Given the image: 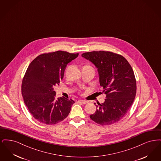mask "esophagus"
<instances>
[{
	"instance_id": "1",
	"label": "esophagus",
	"mask_w": 161,
	"mask_h": 161,
	"mask_svg": "<svg viewBox=\"0 0 161 161\" xmlns=\"http://www.w3.org/2000/svg\"><path fill=\"white\" fill-rule=\"evenodd\" d=\"M78 103H81V104H86L87 103V101H85V100H78Z\"/></svg>"
}]
</instances>
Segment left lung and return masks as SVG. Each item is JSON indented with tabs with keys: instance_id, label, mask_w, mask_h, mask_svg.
<instances>
[{
	"instance_id": "8db88e82",
	"label": "left lung",
	"mask_w": 161,
	"mask_h": 161,
	"mask_svg": "<svg viewBox=\"0 0 161 161\" xmlns=\"http://www.w3.org/2000/svg\"><path fill=\"white\" fill-rule=\"evenodd\" d=\"M81 56L98 69L100 86L106 95L104 102L96 105L91 119L101 125L119 122L129 110L136 96V81L131 66L122 55L112 52L92 51Z\"/></svg>"
}]
</instances>
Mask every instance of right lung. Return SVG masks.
<instances>
[{
  "instance_id": "obj_1",
  "label": "right lung",
  "mask_w": 161,
  "mask_h": 161,
  "mask_svg": "<svg viewBox=\"0 0 161 161\" xmlns=\"http://www.w3.org/2000/svg\"><path fill=\"white\" fill-rule=\"evenodd\" d=\"M78 54L66 51L38 55L29 65L23 77L22 95L32 116L40 123L55 124L64 119L75 101L55 98L54 86L60 82L67 64Z\"/></svg>"
}]
</instances>
